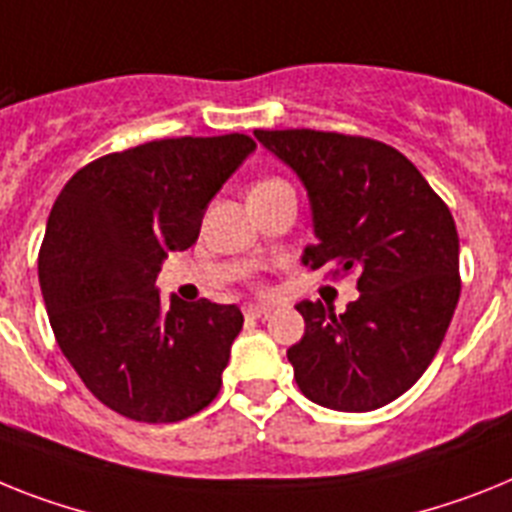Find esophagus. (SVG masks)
<instances>
[{
  "label": "esophagus",
  "mask_w": 512,
  "mask_h": 512,
  "mask_svg": "<svg viewBox=\"0 0 512 512\" xmlns=\"http://www.w3.org/2000/svg\"><path fill=\"white\" fill-rule=\"evenodd\" d=\"M268 312H270L268 304H257V302L244 304V317H252V320H257V317H265Z\"/></svg>",
  "instance_id": "1"
}]
</instances>
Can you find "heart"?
I'll return each mask as SVG.
<instances>
[{
  "mask_svg": "<svg viewBox=\"0 0 512 512\" xmlns=\"http://www.w3.org/2000/svg\"><path fill=\"white\" fill-rule=\"evenodd\" d=\"M270 182H281V179H276V176H270V179H263V182H257L255 187H263V184H270ZM255 187H252V190H255Z\"/></svg>",
  "mask_w": 512,
  "mask_h": 512,
  "instance_id": "heart-1",
  "label": "heart"
}]
</instances>
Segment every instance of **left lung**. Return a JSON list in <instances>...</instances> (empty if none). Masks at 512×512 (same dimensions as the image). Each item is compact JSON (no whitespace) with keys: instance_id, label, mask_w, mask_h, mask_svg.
<instances>
[{"instance_id":"1","label":"left lung","mask_w":512,"mask_h":512,"mask_svg":"<svg viewBox=\"0 0 512 512\" xmlns=\"http://www.w3.org/2000/svg\"><path fill=\"white\" fill-rule=\"evenodd\" d=\"M307 187L317 244L304 265L356 273L359 299L343 315L299 302L304 336L286 356L309 401L375 411L432 364L461 296L458 231L409 158L372 137L255 130Z\"/></svg>"}]
</instances>
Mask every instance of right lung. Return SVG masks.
<instances>
[{
	"label": "right lung",
	"mask_w": 512,
	"mask_h": 512,
	"mask_svg": "<svg viewBox=\"0 0 512 512\" xmlns=\"http://www.w3.org/2000/svg\"><path fill=\"white\" fill-rule=\"evenodd\" d=\"M255 150L247 135L169 137L109 153L59 192L38 252L51 330L85 388L148 424L182 422L221 390L236 304L161 302L163 257L197 242L205 208Z\"/></svg>",
	"instance_id": "obj_1"
}]
</instances>
